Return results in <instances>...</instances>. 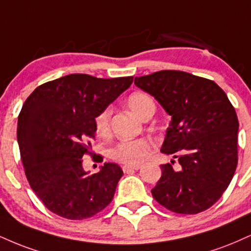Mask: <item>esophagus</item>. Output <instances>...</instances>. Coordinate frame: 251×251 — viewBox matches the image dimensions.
I'll use <instances>...</instances> for the list:
<instances>
[{"label":"esophagus","instance_id":"1","mask_svg":"<svg viewBox=\"0 0 251 251\" xmlns=\"http://www.w3.org/2000/svg\"><path fill=\"white\" fill-rule=\"evenodd\" d=\"M139 168H140V166H139V165H135V166H128V165H125V166H123V171H124V173H129V172L138 171Z\"/></svg>","mask_w":251,"mask_h":251}]
</instances>
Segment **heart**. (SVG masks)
<instances>
[{
  "label": "heart",
  "mask_w": 251,
  "mask_h": 251,
  "mask_svg": "<svg viewBox=\"0 0 251 251\" xmlns=\"http://www.w3.org/2000/svg\"><path fill=\"white\" fill-rule=\"evenodd\" d=\"M129 110L139 118L145 119L152 117L155 111V102L150 95L144 92L132 93L127 99ZM95 127L97 134L107 137L111 131V108L106 107L95 118ZM153 144L149 139L139 140H125L118 143L110 151V156L120 164L135 166L141 164L152 152Z\"/></svg>",
  "instance_id": "b5f03b06"
}]
</instances>
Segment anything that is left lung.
Masks as SVG:
<instances>
[{
	"label": "left lung",
	"instance_id": "left-lung-1",
	"mask_svg": "<svg viewBox=\"0 0 251 251\" xmlns=\"http://www.w3.org/2000/svg\"><path fill=\"white\" fill-rule=\"evenodd\" d=\"M134 84L158 100L172 122L161 152L180 164L161 166L152 189L155 201L177 214L204 212L221 198L238 161V119L215 81L188 72L161 70L135 77Z\"/></svg>",
	"mask_w": 251,
	"mask_h": 251
}]
</instances>
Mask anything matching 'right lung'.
<instances>
[{"mask_svg":"<svg viewBox=\"0 0 251 251\" xmlns=\"http://www.w3.org/2000/svg\"><path fill=\"white\" fill-rule=\"evenodd\" d=\"M132 81V76L72 74L42 84L24 101L17 123L21 160L30 187L50 212L84 220L111 203L122 168L107 162L89 175L81 159L96 160L90 150L95 118Z\"/></svg>","mask_w":251,"mask_h":251,"instance_id":"obj_1","label":"right lung"}]
</instances>
